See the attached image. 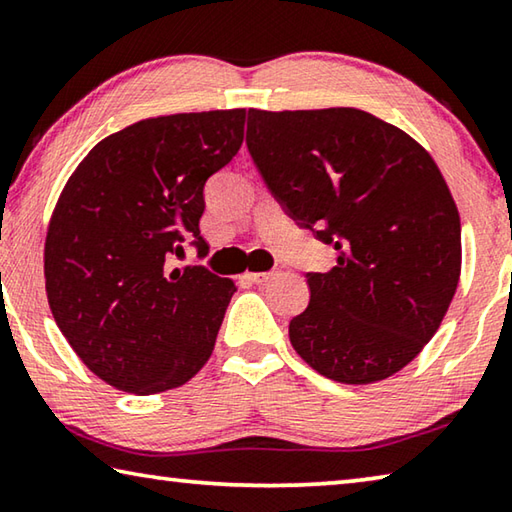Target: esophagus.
I'll return each mask as SVG.
<instances>
[{
  "label": "esophagus",
  "mask_w": 512,
  "mask_h": 512,
  "mask_svg": "<svg viewBox=\"0 0 512 512\" xmlns=\"http://www.w3.org/2000/svg\"><path fill=\"white\" fill-rule=\"evenodd\" d=\"M275 275V271H262V273H246V277L250 282H255V284H262V282H268L271 280V277Z\"/></svg>",
  "instance_id": "obj_1"
}]
</instances>
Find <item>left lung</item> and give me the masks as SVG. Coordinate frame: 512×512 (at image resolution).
<instances>
[{
	"instance_id": "obj_1",
	"label": "left lung",
	"mask_w": 512,
	"mask_h": 512,
	"mask_svg": "<svg viewBox=\"0 0 512 512\" xmlns=\"http://www.w3.org/2000/svg\"><path fill=\"white\" fill-rule=\"evenodd\" d=\"M246 144L291 219L336 250L327 273H307L293 350L341 384L400 372L436 334L461 277V216L438 164L359 108H250Z\"/></svg>"
}]
</instances>
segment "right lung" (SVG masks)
Instances as JSON below:
<instances>
[{
    "mask_svg": "<svg viewBox=\"0 0 512 512\" xmlns=\"http://www.w3.org/2000/svg\"><path fill=\"white\" fill-rule=\"evenodd\" d=\"M244 124V108L142 119L94 146L60 192L45 239L51 314L119 391H171L210 359L235 282L169 259L185 237L205 255V180L235 158Z\"/></svg>",
    "mask_w": 512,
    "mask_h": 512,
    "instance_id": "obj_1",
    "label": "right lung"
}]
</instances>
